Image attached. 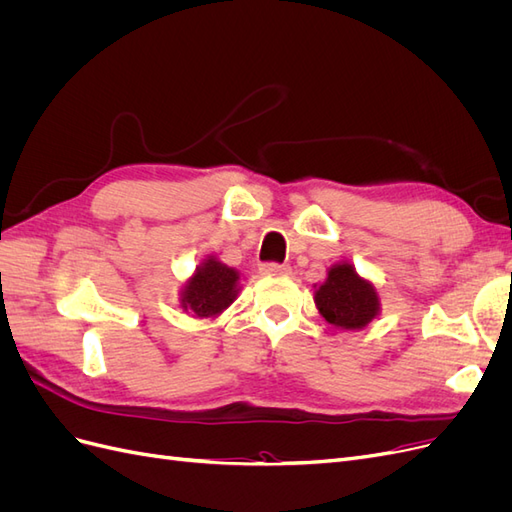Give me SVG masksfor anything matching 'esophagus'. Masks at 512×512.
<instances>
[{
    "label": "esophagus",
    "instance_id": "obj_1",
    "mask_svg": "<svg viewBox=\"0 0 512 512\" xmlns=\"http://www.w3.org/2000/svg\"><path fill=\"white\" fill-rule=\"evenodd\" d=\"M260 273L262 275H286V273H290V267L277 265V262H265V265H260Z\"/></svg>",
    "mask_w": 512,
    "mask_h": 512
}]
</instances>
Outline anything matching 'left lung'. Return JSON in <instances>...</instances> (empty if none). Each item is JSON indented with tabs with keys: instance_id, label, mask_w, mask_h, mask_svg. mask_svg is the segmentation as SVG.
<instances>
[{
	"instance_id": "1",
	"label": "left lung",
	"mask_w": 512,
	"mask_h": 512,
	"mask_svg": "<svg viewBox=\"0 0 512 512\" xmlns=\"http://www.w3.org/2000/svg\"><path fill=\"white\" fill-rule=\"evenodd\" d=\"M314 288L320 316L335 329L359 331L380 314L376 286L356 273L350 262H337L327 271V280Z\"/></svg>"
}]
</instances>
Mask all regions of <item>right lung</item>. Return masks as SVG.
Instances as JSON below:
<instances>
[{
	"instance_id": "right-lung-1",
	"label": "right lung",
	"mask_w": 512,
	"mask_h": 512,
	"mask_svg": "<svg viewBox=\"0 0 512 512\" xmlns=\"http://www.w3.org/2000/svg\"><path fill=\"white\" fill-rule=\"evenodd\" d=\"M239 271L207 256L181 288V307L196 318H215L237 299Z\"/></svg>"
}]
</instances>
